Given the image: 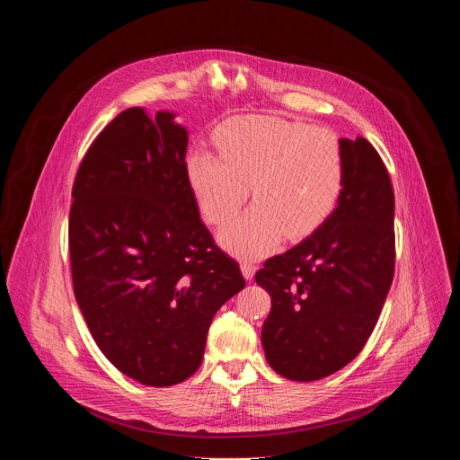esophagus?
I'll return each instance as SVG.
<instances>
[{
  "label": "esophagus",
  "instance_id": "obj_1",
  "mask_svg": "<svg viewBox=\"0 0 460 460\" xmlns=\"http://www.w3.org/2000/svg\"><path fill=\"white\" fill-rule=\"evenodd\" d=\"M240 270H242V275H243V279H245V280H251V279L254 277L256 266L252 264V261H247V260H243V261H240Z\"/></svg>",
  "mask_w": 460,
  "mask_h": 460
}]
</instances>
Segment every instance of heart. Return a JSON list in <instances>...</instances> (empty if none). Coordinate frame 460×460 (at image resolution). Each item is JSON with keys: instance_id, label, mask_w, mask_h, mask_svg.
<instances>
[{"instance_id": "heart-1", "label": "heart", "mask_w": 460, "mask_h": 460, "mask_svg": "<svg viewBox=\"0 0 460 460\" xmlns=\"http://www.w3.org/2000/svg\"><path fill=\"white\" fill-rule=\"evenodd\" d=\"M218 155L189 153L185 174L202 218L231 220L249 196L254 206L220 231L240 256L273 251L282 236L300 240L335 211L346 181V155L330 128L279 116H243L215 137Z\"/></svg>"}]
</instances>
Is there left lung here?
I'll list each match as a JSON object with an SVG mask.
<instances>
[{"instance_id": "obj_1", "label": "left lung", "mask_w": 460, "mask_h": 460, "mask_svg": "<svg viewBox=\"0 0 460 460\" xmlns=\"http://www.w3.org/2000/svg\"><path fill=\"white\" fill-rule=\"evenodd\" d=\"M341 142L346 181L337 209L254 275L271 295L261 327L266 358L296 382L332 375L362 351L395 273V194L387 169L366 138Z\"/></svg>"}]
</instances>
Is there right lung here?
I'll list each match as a JSON object with an SVG mask.
<instances>
[{"label":"right lung","mask_w":460,"mask_h":460,"mask_svg":"<svg viewBox=\"0 0 460 460\" xmlns=\"http://www.w3.org/2000/svg\"><path fill=\"white\" fill-rule=\"evenodd\" d=\"M174 114L119 112L73 185V286L89 332L123 375L165 387L200 367L215 313L245 280L200 220Z\"/></svg>","instance_id":"add662e5"}]
</instances>
